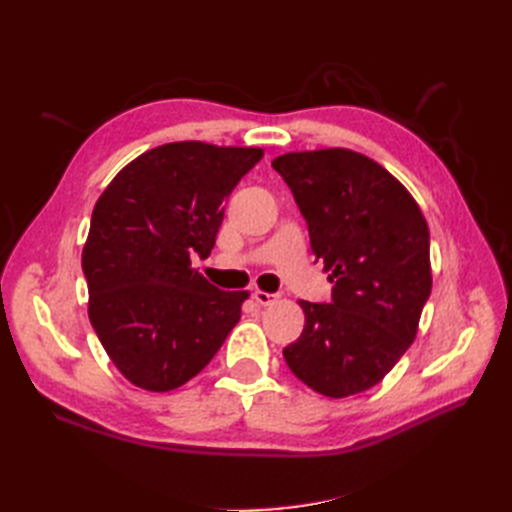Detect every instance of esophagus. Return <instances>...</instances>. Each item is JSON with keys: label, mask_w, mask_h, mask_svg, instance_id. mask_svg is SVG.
<instances>
[{"label": "esophagus", "mask_w": 512, "mask_h": 512, "mask_svg": "<svg viewBox=\"0 0 512 512\" xmlns=\"http://www.w3.org/2000/svg\"><path fill=\"white\" fill-rule=\"evenodd\" d=\"M253 299L259 303V306H273V303L279 301V295H275V292H266V290H255Z\"/></svg>", "instance_id": "1"}]
</instances>
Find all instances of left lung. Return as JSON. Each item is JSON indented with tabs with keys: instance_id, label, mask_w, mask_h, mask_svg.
Segmentation results:
<instances>
[{
	"instance_id": "8db88e82",
	"label": "left lung",
	"mask_w": 512,
	"mask_h": 512,
	"mask_svg": "<svg viewBox=\"0 0 512 512\" xmlns=\"http://www.w3.org/2000/svg\"><path fill=\"white\" fill-rule=\"evenodd\" d=\"M310 246L334 281L330 303L299 301L306 325L284 358L328 398L378 385L416 339L431 295L429 226L411 193L352 149L290 151L273 160Z\"/></svg>"
}]
</instances>
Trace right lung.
I'll list each match as a JSON object with an SVG mask.
<instances>
[{
	"label": "right lung",
	"instance_id": "obj_1",
	"mask_svg": "<svg viewBox=\"0 0 512 512\" xmlns=\"http://www.w3.org/2000/svg\"><path fill=\"white\" fill-rule=\"evenodd\" d=\"M262 158L259 147L167 143L129 162L96 200L81 255L88 314L132 385H184L235 328L248 292L215 288L191 255L209 257L224 200Z\"/></svg>",
	"mask_w": 512,
	"mask_h": 512
}]
</instances>
